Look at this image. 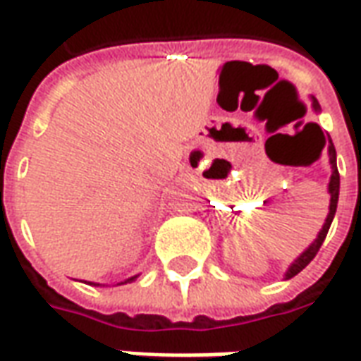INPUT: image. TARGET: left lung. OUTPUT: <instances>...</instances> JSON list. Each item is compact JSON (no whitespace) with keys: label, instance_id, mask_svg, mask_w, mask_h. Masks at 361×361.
Returning <instances> with one entry per match:
<instances>
[{"label":"left lung","instance_id":"1","mask_svg":"<svg viewBox=\"0 0 361 361\" xmlns=\"http://www.w3.org/2000/svg\"><path fill=\"white\" fill-rule=\"evenodd\" d=\"M311 109L319 114L321 112V104L317 101L315 97H311ZM326 153H329V163H331V180H329V214H326V219H324L323 227H321V231L317 233V237L313 239V243L309 245L307 249L303 250L301 255H299L293 262H291L288 270H286V274H283V280H290L293 276H298L303 268L307 267L309 262L315 258V255L321 249V245H323L324 237L329 233V229H331L332 219H334V214H336V206H338V192H340V175H338V169H336V149H334V144H332L331 135L326 137Z\"/></svg>","mask_w":361,"mask_h":361}]
</instances>
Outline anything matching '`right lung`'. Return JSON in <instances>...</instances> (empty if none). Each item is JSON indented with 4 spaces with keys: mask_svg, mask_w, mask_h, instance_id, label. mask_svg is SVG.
Wrapping results in <instances>:
<instances>
[{
    "mask_svg": "<svg viewBox=\"0 0 361 361\" xmlns=\"http://www.w3.org/2000/svg\"><path fill=\"white\" fill-rule=\"evenodd\" d=\"M137 276H140V274L130 276V278H126V280H122V282H116V283H114V286H124V283L135 282V280H137ZM85 283H89V286H106V283H99V282H85Z\"/></svg>",
    "mask_w": 361,
    "mask_h": 361,
    "instance_id": "obj_1",
    "label": "right lung"
}]
</instances>
